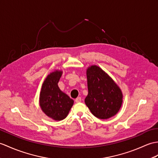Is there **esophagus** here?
I'll return each instance as SVG.
<instances>
[{"mask_svg": "<svg viewBox=\"0 0 158 158\" xmlns=\"http://www.w3.org/2000/svg\"><path fill=\"white\" fill-rule=\"evenodd\" d=\"M75 102H81V97H77L76 99H75Z\"/></svg>", "mask_w": 158, "mask_h": 158, "instance_id": "obj_1", "label": "esophagus"}]
</instances>
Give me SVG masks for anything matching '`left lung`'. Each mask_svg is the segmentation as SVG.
<instances>
[{
  "instance_id": "8db88e82",
  "label": "left lung",
  "mask_w": 158,
  "mask_h": 158,
  "mask_svg": "<svg viewBox=\"0 0 158 158\" xmlns=\"http://www.w3.org/2000/svg\"><path fill=\"white\" fill-rule=\"evenodd\" d=\"M87 78L88 95L85 102L91 112L100 119L114 116L123 102V94L119 87L96 65L87 69Z\"/></svg>"
}]
</instances>
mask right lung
Returning a JSON list of instances; mask_svg holds the SVG:
<instances>
[{
	"label": "right lung",
	"mask_w": 158,
	"mask_h": 158,
	"mask_svg": "<svg viewBox=\"0 0 158 158\" xmlns=\"http://www.w3.org/2000/svg\"><path fill=\"white\" fill-rule=\"evenodd\" d=\"M61 75L62 71H56L48 75L40 92V107L48 116L55 120L65 118L74 102L58 86Z\"/></svg>",
	"instance_id": "obj_1"
}]
</instances>
